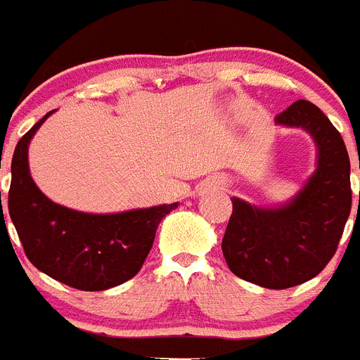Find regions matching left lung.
Here are the masks:
<instances>
[{
	"mask_svg": "<svg viewBox=\"0 0 360 360\" xmlns=\"http://www.w3.org/2000/svg\"><path fill=\"white\" fill-rule=\"evenodd\" d=\"M276 124L303 128L314 136L319 149L316 173L279 209H257L231 198L221 250L234 276L283 290L316 278L328 265L352 211V184L345 141L316 104L295 101Z\"/></svg>",
	"mask_w": 360,
	"mask_h": 360,
	"instance_id": "8db88e82",
	"label": "left lung"
}]
</instances>
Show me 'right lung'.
Returning a JSON list of instances; mask_svg holds the SVG:
<instances>
[{
	"label": "right lung",
	"instance_id": "1",
	"mask_svg": "<svg viewBox=\"0 0 360 360\" xmlns=\"http://www.w3.org/2000/svg\"><path fill=\"white\" fill-rule=\"evenodd\" d=\"M52 113L34 124L15 146L8 214L37 270L77 290H108L136 276L158 224L178 203L119 214H86L46 198L32 180L27 155L30 139Z\"/></svg>",
	"mask_w": 360,
	"mask_h": 360
}]
</instances>
